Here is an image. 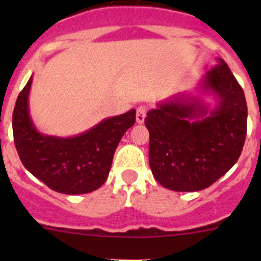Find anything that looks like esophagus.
<instances>
[{
    "label": "esophagus",
    "mask_w": 261,
    "mask_h": 261,
    "mask_svg": "<svg viewBox=\"0 0 261 261\" xmlns=\"http://www.w3.org/2000/svg\"><path fill=\"white\" fill-rule=\"evenodd\" d=\"M146 112H147V107L145 105H141L136 109V122L138 123H143L144 120L146 117Z\"/></svg>",
    "instance_id": "obj_1"
}]
</instances>
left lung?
<instances>
[{
  "label": "left lung",
  "mask_w": 261,
  "mask_h": 261,
  "mask_svg": "<svg viewBox=\"0 0 261 261\" xmlns=\"http://www.w3.org/2000/svg\"><path fill=\"white\" fill-rule=\"evenodd\" d=\"M199 88L218 101L210 114L198 97L174 96L145 117L152 175L172 191L208 188L232 168L243 151L246 99L228 65L218 58Z\"/></svg>",
  "instance_id": "8db88e82"
}]
</instances>
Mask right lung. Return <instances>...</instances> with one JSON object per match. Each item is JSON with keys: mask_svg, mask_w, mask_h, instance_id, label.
I'll return each instance as SVG.
<instances>
[{"mask_svg": "<svg viewBox=\"0 0 261 261\" xmlns=\"http://www.w3.org/2000/svg\"><path fill=\"white\" fill-rule=\"evenodd\" d=\"M29 80L12 114L15 146L23 167L50 189L83 194L98 189L109 177L112 159L123 134L134 126L136 111L101 121L74 138L43 135L29 115Z\"/></svg>", "mask_w": 261, "mask_h": 261, "instance_id": "add662e5", "label": "right lung"}]
</instances>
